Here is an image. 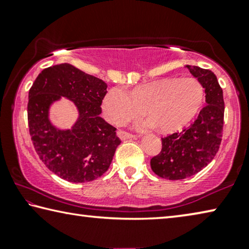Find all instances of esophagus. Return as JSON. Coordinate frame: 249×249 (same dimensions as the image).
I'll return each instance as SVG.
<instances>
[{
  "mask_svg": "<svg viewBox=\"0 0 249 249\" xmlns=\"http://www.w3.org/2000/svg\"><path fill=\"white\" fill-rule=\"evenodd\" d=\"M117 135H118V137H120L121 140H132V139H136L135 135L129 134V133L124 132V131H118V132H117Z\"/></svg>",
  "mask_w": 249,
  "mask_h": 249,
  "instance_id": "esophagus-1",
  "label": "esophagus"
}]
</instances>
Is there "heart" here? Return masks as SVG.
I'll use <instances>...</instances> for the list:
<instances>
[{
  "label": "heart",
  "mask_w": 249,
  "mask_h": 249,
  "mask_svg": "<svg viewBox=\"0 0 249 249\" xmlns=\"http://www.w3.org/2000/svg\"><path fill=\"white\" fill-rule=\"evenodd\" d=\"M205 91L196 78H163L135 87L131 94L114 87L104 98V114L110 123L122 125L145 113L163 133L176 132L187 125L202 105Z\"/></svg>",
  "instance_id": "obj_1"
}]
</instances>
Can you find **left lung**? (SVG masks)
<instances>
[{"instance_id":"8db88e82","label":"left lung","mask_w":249,"mask_h":249,"mask_svg":"<svg viewBox=\"0 0 249 249\" xmlns=\"http://www.w3.org/2000/svg\"><path fill=\"white\" fill-rule=\"evenodd\" d=\"M205 88L206 106L196 120L180 133L162 139V150L151 159V169L166 180H182L201 171L219 150L224 126L222 89L211 70L185 66Z\"/></svg>"}]
</instances>
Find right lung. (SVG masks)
<instances>
[{
  "label": "right lung",
  "instance_id": "right-lung-1",
  "mask_svg": "<svg viewBox=\"0 0 249 249\" xmlns=\"http://www.w3.org/2000/svg\"><path fill=\"white\" fill-rule=\"evenodd\" d=\"M107 84L69 64L43 69L29 90L28 123L33 146L50 171L69 182H89L108 170L121 140L101 117ZM78 117L62 130L50 121V108L62 97Z\"/></svg>",
  "mask_w": 249,
  "mask_h": 249
}]
</instances>
